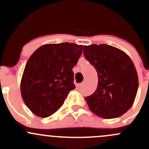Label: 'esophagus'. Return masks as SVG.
<instances>
[{
	"instance_id": "34e87169",
	"label": "esophagus",
	"mask_w": 149,
	"mask_h": 149,
	"mask_svg": "<svg viewBox=\"0 0 149 149\" xmlns=\"http://www.w3.org/2000/svg\"><path fill=\"white\" fill-rule=\"evenodd\" d=\"M82 85H83V83H80V84H78L77 87H81Z\"/></svg>"
}]
</instances>
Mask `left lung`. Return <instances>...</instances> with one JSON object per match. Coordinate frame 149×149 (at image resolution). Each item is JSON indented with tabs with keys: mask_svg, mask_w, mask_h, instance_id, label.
<instances>
[{
	"mask_svg": "<svg viewBox=\"0 0 149 149\" xmlns=\"http://www.w3.org/2000/svg\"><path fill=\"white\" fill-rule=\"evenodd\" d=\"M83 52L98 75L97 89L85 97L89 109L103 119L121 116L132 107L138 90V74L132 59L106 44L84 45Z\"/></svg>",
	"mask_w": 149,
	"mask_h": 149,
	"instance_id": "obj_1",
	"label": "left lung"
}]
</instances>
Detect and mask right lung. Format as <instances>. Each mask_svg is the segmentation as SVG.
<instances>
[{
	"label": "right lung",
	"mask_w": 149,
	"mask_h": 149,
	"mask_svg": "<svg viewBox=\"0 0 149 149\" xmlns=\"http://www.w3.org/2000/svg\"><path fill=\"white\" fill-rule=\"evenodd\" d=\"M83 45L74 43L45 44L27 62L20 81L22 98L36 116L45 118L57 111L75 88L72 69Z\"/></svg>",
	"instance_id": "1"
}]
</instances>
